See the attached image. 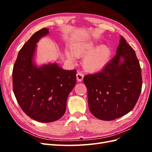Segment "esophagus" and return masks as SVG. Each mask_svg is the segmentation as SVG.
<instances>
[{
    "label": "esophagus",
    "instance_id": "obj_1",
    "mask_svg": "<svg viewBox=\"0 0 152 152\" xmlns=\"http://www.w3.org/2000/svg\"><path fill=\"white\" fill-rule=\"evenodd\" d=\"M77 80L79 81V82H82V80H83V78H84V75L82 74V73L80 72H78L77 73Z\"/></svg>",
    "mask_w": 152,
    "mask_h": 152
}]
</instances>
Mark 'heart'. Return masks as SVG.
I'll list each match as a JSON object with an SVG mask.
<instances>
[{"instance_id": "heart-1", "label": "heart", "mask_w": 152, "mask_h": 152, "mask_svg": "<svg viewBox=\"0 0 152 152\" xmlns=\"http://www.w3.org/2000/svg\"><path fill=\"white\" fill-rule=\"evenodd\" d=\"M96 42L89 39L77 41L71 45L70 50L66 49L65 56L70 61L74 62L75 58H82V65L87 72L100 70L107 65L112 56V49L107 44L99 45L95 48Z\"/></svg>"}]
</instances>
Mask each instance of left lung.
<instances>
[{
  "label": "left lung",
  "instance_id": "left-lung-1",
  "mask_svg": "<svg viewBox=\"0 0 152 152\" xmlns=\"http://www.w3.org/2000/svg\"><path fill=\"white\" fill-rule=\"evenodd\" d=\"M116 53L102 71L84 77L90 112L103 121H113L131 112L141 91L139 61L122 36Z\"/></svg>",
  "mask_w": 152,
  "mask_h": 152
}]
</instances>
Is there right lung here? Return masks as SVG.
Returning <instances> with one entry per match:
<instances>
[{"mask_svg":"<svg viewBox=\"0 0 152 152\" xmlns=\"http://www.w3.org/2000/svg\"><path fill=\"white\" fill-rule=\"evenodd\" d=\"M49 33L44 28L31 37L19 51L12 70L13 92L18 104L28 117L44 123L56 121L65 114L77 73L64 70L56 63L36 65V44Z\"/></svg>","mask_w":152,"mask_h":152,"instance_id":"obj_1","label":"right lung"}]
</instances>
